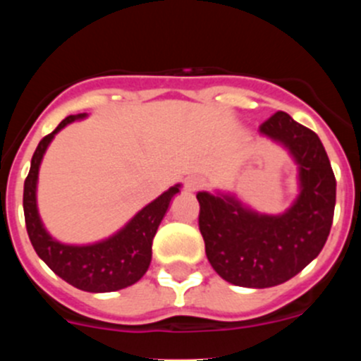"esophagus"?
Here are the masks:
<instances>
[{
  "mask_svg": "<svg viewBox=\"0 0 361 361\" xmlns=\"http://www.w3.org/2000/svg\"><path fill=\"white\" fill-rule=\"evenodd\" d=\"M202 185H204L202 178L188 176L187 180H185V190H187V192H197V190H201Z\"/></svg>",
  "mask_w": 361,
  "mask_h": 361,
  "instance_id": "1",
  "label": "esophagus"
}]
</instances>
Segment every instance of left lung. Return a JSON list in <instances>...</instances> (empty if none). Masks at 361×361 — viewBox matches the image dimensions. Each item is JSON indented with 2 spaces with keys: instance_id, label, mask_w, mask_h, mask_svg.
<instances>
[{
  "instance_id": "left-lung-1",
  "label": "left lung",
  "mask_w": 361,
  "mask_h": 361,
  "mask_svg": "<svg viewBox=\"0 0 361 361\" xmlns=\"http://www.w3.org/2000/svg\"><path fill=\"white\" fill-rule=\"evenodd\" d=\"M297 166V197L278 214L260 213L232 192H199V228L220 278L271 288L297 276L325 246L336 209V176L318 134L278 111L258 129Z\"/></svg>"
}]
</instances>
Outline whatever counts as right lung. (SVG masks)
I'll use <instances>...</instances> for the list:
<instances>
[{"label":"right lung","instance_id":"obj_1","mask_svg":"<svg viewBox=\"0 0 361 361\" xmlns=\"http://www.w3.org/2000/svg\"><path fill=\"white\" fill-rule=\"evenodd\" d=\"M87 118V113L69 115L56 130L43 137L31 159V169L24 181V216L29 239L38 257L59 278L75 288L90 293H108L127 288L140 281L152 262V243L157 228L169 209L171 199L180 192L174 185L155 201L137 211L122 228L108 238L87 245H69L54 238L47 231L38 211V174L45 152L57 133Z\"/></svg>","mask_w":361,"mask_h":361}]
</instances>
